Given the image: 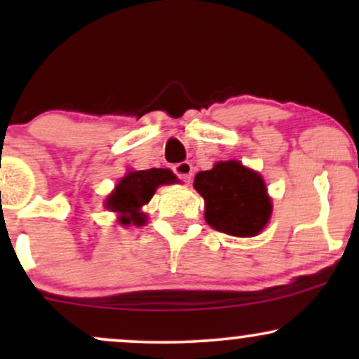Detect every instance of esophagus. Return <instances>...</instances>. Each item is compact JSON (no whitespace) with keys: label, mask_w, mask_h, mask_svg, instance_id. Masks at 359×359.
<instances>
[{"label":"esophagus","mask_w":359,"mask_h":359,"mask_svg":"<svg viewBox=\"0 0 359 359\" xmlns=\"http://www.w3.org/2000/svg\"><path fill=\"white\" fill-rule=\"evenodd\" d=\"M174 172L179 179H182L184 182H191L192 179V165L189 162H180L174 165Z\"/></svg>","instance_id":"34e87169"}]
</instances>
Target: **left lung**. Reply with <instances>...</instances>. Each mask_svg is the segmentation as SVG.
<instances>
[{
	"label": "left lung",
	"mask_w": 359,
	"mask_h": 359,
	"mask_svg": "<svg viewBox=\"0 0 359 359\" xmlns=\"http://www.w3.org/2000/svg\"><path fill=\"white\" fill-rule=\"evenodd\" d=\"M194 189L204 197V217L216 231L238 238L257 236L271 216V199L258 172L238 160L217 162L199 172Z\"/></svg>",
	"instance_id": "obj_1"
}]
</instances>
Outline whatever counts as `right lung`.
<instances>
[{"mask_svg": "<svg viewBox=\"0 0 359 359\" xmlns=\"http://www.w3.org/2000/svg\"><path fill=\"white\" fill-rule=\"evenodd\" d=\"M177 182L174 172L168 168H150V170H131L119 180L114 191L106 199V208L118 214L121 226H143L147 214L142 211L150 203L158 185Z\"/></svg>", "mask_w": 359, "mask_h": 359, "instance_id": "1", "label": "right lung"}]
</instances>
